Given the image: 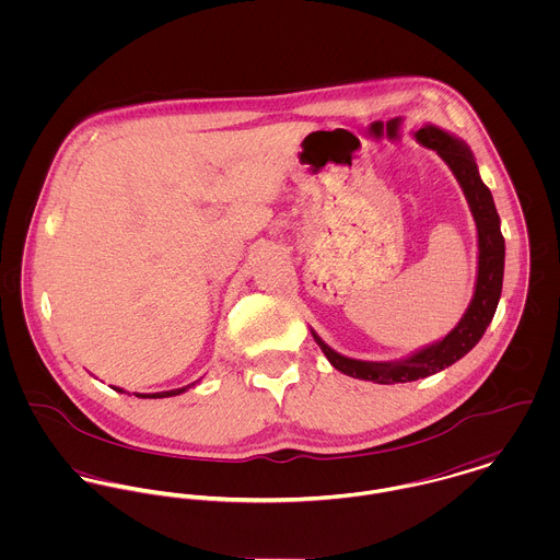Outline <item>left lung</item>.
Wrapping results in <instances>:
<instances>
[{"label":"left lung","mask_w":560,"mask_h":560,"mask_svg":"<svg viewBox=\"0 0 560 560\" xmlns=\"http://www.w3.org/2000/svg\"><path fill=\"white\" fill-rule=\"evenodd\" d=\"M413 138L424 149L435 151L451 167L457 183L462 185V191L472 211V218L477 224V237H479L477 282H475V295L468 311L442 340H435L393 362H366V360L347 358L334 351L329 345H325L319 334L311 329L315 342L319 345L320 351L325 353V358L336 371L349 377L375 382V384L416 382V380L435 375L446 366L455 364L457 360H462L479 342L487 325L493 319L500 302V293H502L504 237L500 233V218L493 205V196L489 187L480 180L479 165L472 151L464 140L455 138L453 133L431 122L422 125V129H418Z\"/></svg>","instance_id":"obj_1"}]
</instances>
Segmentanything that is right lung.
Returning a JSON list of instances; mask_svg holds the SVG:
<instances>
[{
  "label": "right lung",
  "instance_id": "right-lung-1",
  "mask_svg": "<svg viewBox=\"0 0 560 560\" xmlns=\"http://www.w3.org/2000/svg\"><path fill=\"white\" fill-rule=\"evenodd\" d=\"M200 382V380H198ZM198 382H194V384H189V386H183V388H174V390H165V393H153V395H144V393H133L136 397H140V399H165V397H176V395H180V393H185V390H189V388H194ZM116 393H125L122 388H116V386H112Z\"/></svg>",
  "mask_w": 560,
  "mask_h": 560
}]
</instances>
